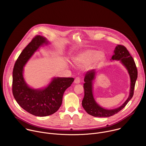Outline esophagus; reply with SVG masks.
Listing matches in <instances>:
<instances>
[{"mask_svg": "<svg viewBox=\"0 0 146 146\" xmlns=\"http://www.w3.org/2000/svg\"><path fill=\"white\" fill-rule=\"evenodd\" d=\"M80 83V80L79 78H76L74 80V83L75 84H79Z\"/></svg>", "mask_w": 146, "mask_h": 146, "instance_id": "34e87169", "label": "esophagus"}]
</instances>
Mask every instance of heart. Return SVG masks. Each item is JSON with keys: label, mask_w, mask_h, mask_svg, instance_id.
Segmentation results:
<instances>
[{"label": "heart", "mask_w": 146, "mask_h": 146, "mask_svg": "<svg viewBox=\"0 0 146 146\" xmlns=\"http://www.w3.org/2000/svg\"><path fill=\"white\" fill-rule=\"evenodd\" d=\"M104 58V52H97L94 49H87L75 57L73 62L78 66H85L91 63H98L102 61Z\"/></svg>", "instance_id": "heart-1"}]
</instances>
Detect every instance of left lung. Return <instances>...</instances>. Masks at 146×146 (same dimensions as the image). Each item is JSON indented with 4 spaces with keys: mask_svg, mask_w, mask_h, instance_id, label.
Wrapping results in <instances>:
<instances>
[{
    "mask_svg": "<svg viewBox=\"0 0 146 146\" xmlns=\"http://www.w3.org/2000/svg\"><path fill=\"white\" fill-rule=\"evenodd\" d=\"M113 53L110 60L111 61H119L126 68L129 75L130 79L129 94L124 103L120 107L113 109L104 108L97 104L93 96V83L97 71L93 69L87 72L84 78V97L82 101V106L88 114L94 117H107L114 115L124 108L133 96L135 84L138 76L135 62L127 49L123 45H117Z\"/></svg>",
    "mask_w": 146,
    "mask_h": 146,
    "instance_id": "1",
    "label": "left lung"
}]
</instances>
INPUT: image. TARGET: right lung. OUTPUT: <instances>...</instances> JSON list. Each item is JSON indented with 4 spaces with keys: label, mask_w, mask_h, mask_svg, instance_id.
<instances>
[{
    "label": "right lung",
    "mask_w": 146,
    "mask_h": 146,
    "mask_svg": "<svg viewBox=\"0 0 146 146\" xmlns=\"http://www.w3.org/2000/svg\"><path fill=\"white\" fill-rule=\"evenodd\" d=\"M50 42L41 35L36 36L22 50L13 70L12 92L21 107L36 116H46L58 111L62 103L65 90L71 86L72 78L53 77L46 86L42 88L30 86L23 76L24 67L34 53Z\"/></svg>",
    "instance_id": "add662e5"
}]
</instances>
